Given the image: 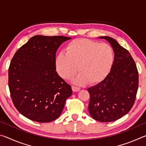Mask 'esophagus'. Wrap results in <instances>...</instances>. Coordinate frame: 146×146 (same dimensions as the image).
<instances>
[{
  "label": "esophagus",
  "instance_id": "34e87169",
  "mask_svg": "<svg viewBox=\"0 0 146 146\" xmlns=\"http://www.w3.org/2000/svg\"><path fill=\"white\" fill-rule=\"evenodd\" d=\"M80 88L78 87H75V86H72V90L73 92H77V91H80Z\"/></svg>",
  "mask_w": 146,
  "mask_h": 146
}]
</instances>
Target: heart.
Here are the masks:
<instances>
[{
    "mask_svg": "<svg viewBox=\"0 0 146 146\" xmlns=\"http://www.w3.org/2000/svg\"><path fill=\"white\" fill-rule=\"evenodd\" d=\"M114 60V53L109 44H99L85 38L73 40L55 60L56 68L62 78L69 80L79 71L73 82L82 86L88 82L96 84L110 73Z\"/></svg>",
    "mask_w": 146,
    "mask_h": 146,
    "instance_id": "1",
    "label": "heart"
}]
</instances>
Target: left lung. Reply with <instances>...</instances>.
I'll return each mask as SVG.
<instances>
[{"instance_id": "left-lung-1", "label": "left lung", "mask_w": 146, "mask_h": 146, "mask_svg": "<svg viewBox=\"0 0 146 146\" xmlns=\"http://www.w3.org/2000/svg\"><path fill=\"white\" fill-rule=\"evenodd\" d=\"M111 46L115 53L110 73L98 84L88 89L90 95L88 110L91 117L110 122L129 113L134 104L138 87V73L127 49L110 36H99Z\"/></svg>"}]
</instances>
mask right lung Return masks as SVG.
Segmentation results:
<instances>
[{
	"mask_svg": "<svg viewBox=\"0 0 146 146\" xmlns=\"http://www.w3.org/2000/svg\"><path fill=\"white\" fill-rule=\"evenodd\" d=\"M70 39L35 35L14 55L8 70V85L14 106L25 117L46 123L60 115L73 92L56 71V52Z\"/></svg>",
	"mask_w": 146,
	"mask_h": 146,
	"instance_id": "obj_1",
	"label": "right lung"
}]
</instances>
